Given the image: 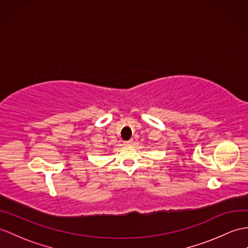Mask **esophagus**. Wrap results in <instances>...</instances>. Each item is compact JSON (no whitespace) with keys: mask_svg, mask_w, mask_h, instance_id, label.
<instances>
[{"mask_svg":"<svg viewBox=\"0 0 248 248\" xmlns=\"http://www.w3.org/2000/svg\"><path fill=\"white\" fill-rule=\"evenodd\" d=\"M132 143H134V140H128L124 142V145H131Z\"/></svg>","mask_w":248,"mask_h":248,"instance_id":"esophagus-1","label":"esophagus"}]
</instances>
